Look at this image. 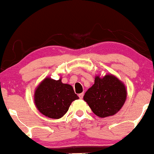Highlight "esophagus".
<instances>
[{
    "mask_svg": "<svg viewBox=\"0 0 154 154\" xmlns=\"http://www.w3.org/2000/svg\"><path fill=\"white\" fill-rule=\"evenodd\" d=\"M83 97H84V93H81V94H79V99H82V98H83Z\"/></svg>",
    "mask_w": 154,
    "mask_h": 154,
    "instance_id": "34e87169",
    "label": "esophagus"
}]
</instances>
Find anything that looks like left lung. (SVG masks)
<instances>
[{
  "mask_svg": "<svg viewBox=\"0 0 154 154\" xmlns=\"http://www.w3.org/2000/svg\"><path fill=\"white\" fill-rule=\"evenodd\" d=\"M126 98L124 85L112 75L95 77L94 84L86 91L84 100L101 118L112 116L122 107Z\"/></svg>",
  "mask_w": 154,
  "mask_h": 154,
  "instance_id": "1",
  "label": "left lung"
}]
</instances>
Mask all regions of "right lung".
Here are the masks:
<instances>
[{"label":"right lung","instance_id":"obj_1","mask_svg":"<svg viewBox=\"0 0 154 154\" xmlns=\"http://www.w3.org/2000/svg\"><path fill=\"white\" fill-rule=\"evenodd\" d=\"M35 104L40 113L52 119H60L69 109L71 103L79 97L72 87L61 79L45 78L36 89Z\"/></svg>","mask_w":154,"mask_h":154}]
</instances>
